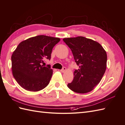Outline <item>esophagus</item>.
<instances>
[{
	"label": "esophagus",
	"mask_w": 125,
	"mask_h": 125,
	"mask_svg": "<svg viewBox=\"0 0 125 125\" xmlns=\"http://www.w3.org/2000/svg\"><path fill=\"white\" fill-rule=\"evenodd\" d=\"M66 71V67H63L60 70V72H62V73H64L65 71Z\"/></svg>",
	"instance_id": "obj_1"
}]
</instances>
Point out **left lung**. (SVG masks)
<instances>
[{
    "label": "left lung",
    "mask_w": 125,
    "mask_h": 125,
    "mask_svg": "<svg viewBox=\"0 0 125 125\" xmlns=\"http://www.w3.org/2000/svg\"><path fill=\"white\" fill-rule=\"evenodd\" d=\"M71 49L78 69L74 72V78L69 89L78 93H86L94 89L105 72L107 55L102 45L83 36L64 38Z\"/></svg>",
    "instance_id": "1"
}]
</instances>
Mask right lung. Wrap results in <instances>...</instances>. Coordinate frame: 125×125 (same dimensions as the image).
Wrapping results in <instances>:
<instances>
[{"mask_svg":"<svg viewBox=\"0 0 125 125\" xmlns=\"http://www.w3.org/2000/svg\"><path fill=\"white\" fill-rule=\"evenodd\" d=\"M58 38L37 35L18 45L11 56V69L15 80L27 91L36 92L49 84L52 75L50 66H43L44 60H50Z\"/></svg>","mask_w":125,"mask_h":125,"instance_id":"add662e5","label":"right lung"}]
</instances>
